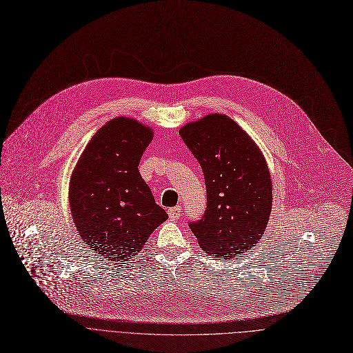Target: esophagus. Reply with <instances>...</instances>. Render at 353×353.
<instances>
[{"instance_id": "obj_1", "label": "esophagus", "mask_w": 353, "mask_h": 353, "mask_svg": "<svg viewBox=\"0 0 353 353\" xmlns=\"http://www.w3.org/2000/svg\"><path fill=\"white\" fill-rule=\"evenodd\" d=\"M167 213H169V217H170L172 220H177V219L181 216V208H180V206L170 208L169 210H167Z\"/></svg>"}]
</instances>
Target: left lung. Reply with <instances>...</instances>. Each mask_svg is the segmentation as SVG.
I'll list each match as a JSON object with an SVG mask.
<instances>
[{"label":"left lung","instance_id":"obj_1","mask_svg":"<svg viewBox=\"0 0 353 353\" xmlns=\"http://www.w3.org/2000/svg\"><path fill=\"white\" fill-rule=\"evenodd\" d=\"M201 165L208 209L190 229L199 246L214 257L234 259L252 249L272 212V179L253 139L226 114H208L180 128Z\"/></svg>","mask_w":353,"mask_h":353}]
</instances>
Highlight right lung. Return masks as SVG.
<instances>
[{
    "label": "right lung",
    "instance_id": "obj_1",
    "mask_svg": "<svg viewBox=\"0 0 353 353\" xmlns=\"http://www.w3.org/2000/svg\"><path fill=\"white\" fill-rule=\"evenodd\" d=\"M153 134L136 119H111L91 137L70 179V209L81 242L111 262H128L169 217L139 172Z\"/></svg>",
    "mask_w": 353,
    "mask_h": 353
}]
</instances>
